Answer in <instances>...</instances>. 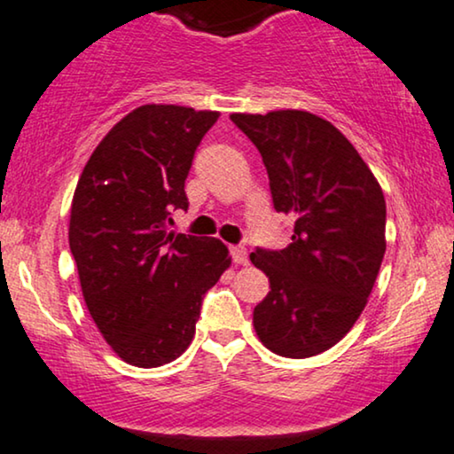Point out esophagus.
Masks as SVG:
<instances>
[{"mask_svg": "<svg viewBox=\"0 0 454 454\" xmlns=\"http://www.w3.org/2000/svg\"><path fill=\"white\" fill-rule=\"evenodd\" d=\"M231 255L234 263H239V266H247L249 263V257H247V249L245 247H231Z\"/></svg>", "mask_w": 454, "mask_h": 454, "instance_id": "obj_1", "label": "esophagus"}]
</instances>
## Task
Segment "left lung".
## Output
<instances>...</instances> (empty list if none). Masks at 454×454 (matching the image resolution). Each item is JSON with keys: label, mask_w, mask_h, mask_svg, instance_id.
I'll return each instance as SVG.
<instances>
[{"label": "left lung", "mask_w": 454, "mask_h": 454, "mask_svg": "<svg viewBox=\"0 0 454 454\" xmlns=\"http://www.w3.org/2000/svg\"><path fill=\"white\" fill-rule=\"evenodd\" d=\"M257 146L274 209L294 217L291 245L257 249L270 280L254 326L270 352L309 358L335 346L369 301L386 254V199L352 142L308 111L232 113Z\"/></svg>", "instance_id": "left-lung-1"}]
</instances>
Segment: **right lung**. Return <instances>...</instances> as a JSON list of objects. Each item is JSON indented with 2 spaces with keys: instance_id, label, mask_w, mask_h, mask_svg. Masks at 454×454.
I'll list each match as a JSON object with an SVG mask.
<instances>
[{
  "instance_id": "obj_1",
  "label": "right lung",
  "mask_w": 454,
  "mask_h": 454,
  "mask_svg": "<svg viewBox=\"0 0 454 454\" xmlns=\"http://www.w3.org/2000/svg\"><path fill=\"white\" fill-rule=\"evenodd\" d=\"M217 111L145 105L102 137L79 176L68 245L91 318L119 358L140 369L186 352L200 300L232 257L220 239L168 232L188 209L184 182Z\"/></svg>"
}]
</instances>
